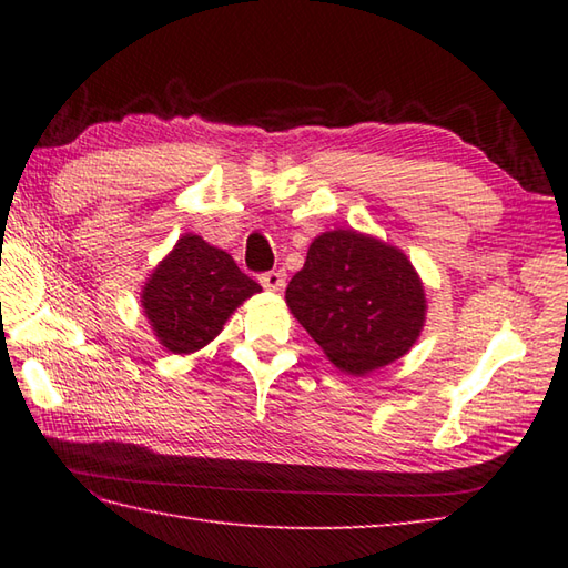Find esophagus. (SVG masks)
Here are the masks:
<instances>
[{"instance_id":"obj_1","label":"esophagus","mask_w":568,"mask_h":568,"mask_svg":"<svg viewBox=\"0 0 568 568\" xmlns=\"http://www.w3.org/2000/svg\"><path fill=\"white\" fill-rule=\"evenodd\" d=\"M261 285L265 291H273V293H281L285 287V273L283 271H268L261 275Z\"/></svg>"}]
</instances>
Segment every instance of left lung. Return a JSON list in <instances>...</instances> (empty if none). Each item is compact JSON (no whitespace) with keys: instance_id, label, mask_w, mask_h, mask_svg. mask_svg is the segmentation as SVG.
I'll list each match as a JSON object with an SVG mask.
<instances>
[{"instance_id":"obj_1","label":"left lung","mask_w":568,"mask_h":568,"mask_svg":"<svg viewBox=\"0 0 568 568\" xmlns=\"http://www.w3.org/2000/svg\"><path fill=\"white\" fill-rule=\"evenodd\" d=\"M285 303L348 376H368L403 358L427 322L425 285L413 261L356 229H332L312 241Z\"/></svg>"}]
</instances>
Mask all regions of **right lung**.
Segmentation results:
<instances>
[{
	"label": "right lung",
	"mask_w": 568,
	"mask_h": 568,
	"mask_svg": "<svg viewBox=\"0 0 568 568\" xmlns=\"http://www.w3.org/2000/svg\"><path fill=\"white\" fill-rule=\"evenodd\" d=\"M261 285L239 271L226 251L183 234L141 285V310L159 344L190 356L224 329L226 320Z\"/></svg>",
	"instance_id": "1"
}]
</instances>
